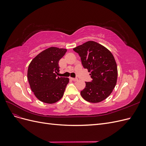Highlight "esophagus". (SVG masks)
Instances as JSON below:
<instances>
[{
  "label": "esophagus",
  "mask_w": 146,
  "mask_h": 146,
  "mask_svg": "<svg viewBox=\"0 0 146 146\" xmlns=\"http://www.w3.org/2000/svg\"><path fill=\"white\" fill-rule=\"evenodd\" d=\"M71 78V80H72L74 82H76V81L78 80V79L76 78Z\"/></svg>",
  "instance_id": "esophagus-1"
}]
</instances>
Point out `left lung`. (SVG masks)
Returning a JSON list of instances; mask_svg holds the SVG:
<instances>
[{"label": "left lung", "mask_w": 146, "mask_h": 146, "mask_svg": "<svg viewBox=\"0 0 146 146\" xmlns=\"http://www.w3.org/2000/svg\"><path fill=\"white\" fill-rule=\"evenodd\" d=\"M80 56L84 68L87 69L92 80L85 82L80 92L82 98L91 103L103 101L111 94L117 78V68L114 57L108 48L90 41L73 48Z\"/></svg>", "instance_id": "1"}]
</instances>
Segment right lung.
I'll return each mask as SVG.
<instances>
[{
    "label": "right lung",
    "instance_id": "add662e5",
    "mask_svg": "<svg viewBox=\"0 0 146 146\" xmlns=\"http://www.w3.org/2000/svg\"><path fill=\"white\" fill-rule=\"evenodd\" d=\"M67 49L50 47L42 51L31 61L27 78L36 98L44 103L54 104L64 94L68 78L57 77L58 62Z\"/></svg>",
    "mask_w": 146,
    "mask_h": 146
}]
</instances>
